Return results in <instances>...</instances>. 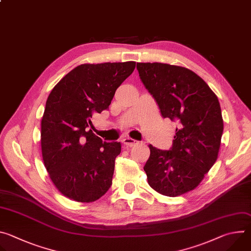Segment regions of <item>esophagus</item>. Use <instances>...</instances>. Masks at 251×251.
I'll list each match as a JSON object with an SVG mask.
<instances>
[{
	"instance_id": "esophagus-1",
	"label": "esophagus",
	"mask_w": 251,
	"mask_h": 251,
	"mask_svg": "<svg viewBox=\"0 0 251 251\" xmlns=\"http://www.w3.org/2000/svg\"><path fill=\"white\" fill-rule=\"evenodd\" d=\"M123 143H124V145H126V146L132 147V146L137 145L139 142H138L137 140H134V139L130 138V137H126V138H124V139H123Z\"/></svg>"
}]
</instances>
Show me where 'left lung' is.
Here are the masks:
<instances>
[{
  "label": "left lung",
  "mask_w": 251,
  "mask_h": 251,
  "mask_svg": "<svg viewBox=\"0 0 251 251\" xmlns=\"http://www.w3.org/2000/svg\"><path fill=\"white\" fill-rule=\"evenodd\" d=\"M137 70L162 116L178 125L169 151L149 145L148 183L161 195L181 196L196 189L218 159L224 131L219 99L186 67L138 62Z\"/></svg>",
  "instance_id": "obj_1"
}]
</instances>
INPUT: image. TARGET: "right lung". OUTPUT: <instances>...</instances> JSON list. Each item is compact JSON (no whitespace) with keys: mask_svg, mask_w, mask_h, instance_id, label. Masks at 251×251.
<instances>
[{"mask_svg":"<svg viewBox=\"0 0 251 251\" xmlns=\"http://www.w3.org/2000/svg\"><path fill=\"white\" fill-rule=\"evenodd\" d=\"M135 61L76 66L50 93L42 119L45 167L55 188L79 202L100 199L112 185L120 142H102L89 126L94 113L109 107Z\"/></svg>","mask_w":251,"mask_h":251,"instance_id":"obj_1","label":"right lung"}]
</instances>
